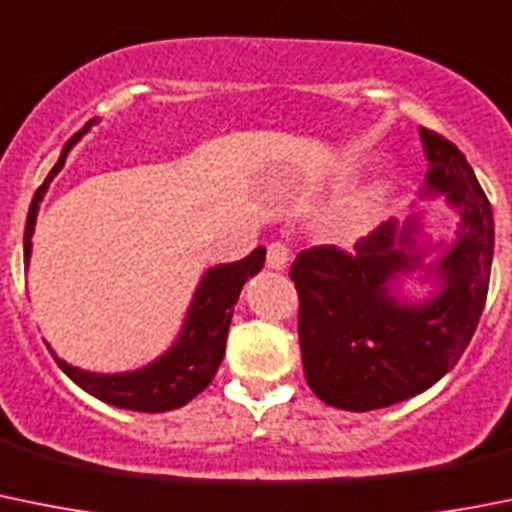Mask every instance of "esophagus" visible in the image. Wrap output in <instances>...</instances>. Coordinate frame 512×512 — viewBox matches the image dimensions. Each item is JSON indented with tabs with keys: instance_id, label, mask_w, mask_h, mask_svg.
Listing matches in <instances>:
<instances>
[{
	"instance_id": "1",
	"label": "esophagus",
	"mask_w": 512,
	"mask_h": 512,
	"mask_svg": "<svg viewBox=\"0 0 512 512\" xmlns=\"http://www.w3.org/2000/svg\"><path fill=\"white\" fill-rule=\"evenodd\" d=\"M288 262H290V250L283 245V242H272V245L267 247V267H270V270L283 272L285 267H288Z\"/></svg>"
}]
</instances>
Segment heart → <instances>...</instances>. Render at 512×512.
<instances>
[{
    "label": "heart",
    "instance_id": "obj_1",
    "mask_svg": "<svg viewBox=\"0 0 512 512\" xmlns=\"http://www.w3.org/2000/svg\"><path fill=\"white\" fill-rule=\"evenodd\" d=\"M391 197H394V189L386 181H371V184L361 186L343 207L341 217H338V232L346 240H358V237L374 232L389 212Z\"/></svg>",
    "mask_w": 512,
    "mask_h": 512
}]
</instances>
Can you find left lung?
Instances as JSON below:
<instances>
[{"label":"left lung","mask_w":512,"mask_h":512,"mask_svg":"<svg viewBox=\"0 0 512 512\" xmlns=\"http://www.w3.org/2000/svg\"><path fill=\"white\" fill-rule=\"evenodd\" d=\"M419 138L429 161L419 199H442L455 212L450 237L432 240L427 214L414 209L381 224L353 255L310 247L290 267L305 381L346 412L391 407L437 384L485 308L493 209L455 143L424 128ZM409 282L428 290L409 294Z\"/></svg>","instance_id":"8db88e82"}]
</instances>
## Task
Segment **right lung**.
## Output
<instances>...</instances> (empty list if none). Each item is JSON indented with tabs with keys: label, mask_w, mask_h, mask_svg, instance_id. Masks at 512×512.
Here are the masks:
<instances>
[{
	"label": "right lung",
	"mask_w": 512,
	"mask_h": 512,
	"mask_svg": "<svg viewBox=\"0 0 512 512\" xmlns=\"http://www.w3.org/2000/svg\"><path fill=\"white\" fill-rule=\"evenodd\" d=\"M98 123V118L85 123L73 138H70L60 151V159L52 166L47 174L45 184L37 189L35 199H32L30 214H27L25 227V270H30L32 257V234H35L37 212L45 199L50 181L60 174L65 166V159L73 151L75 143ZM265 265V247H257L252 255L245 260L227 262V265H214L204 270L199 278L197 290L191 295V303L186 308L184 323L179 328V336L171 341L161 356L154 361H148L141 369L131 371H116V374H100V371L80 369V366L68 364L65 358L55 356L57 366H60L75 384L83 391H88L95 399L111 404L118 409H131V412H171L184 404H189L199 391L207 389L212 384L214 374H217L219 364L224 358V346H227L229 323H232L234 305L240 300L242 288L250 278H255L257 272Z\"/></svg>",
	"instance_id": "1"
}]
</instances>
